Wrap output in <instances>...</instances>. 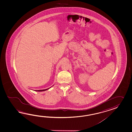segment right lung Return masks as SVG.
I'll return each mask as SVG.
<instances>
[{"label": "right lung", "instance_id": "obj_1", "mask_svg": "<svg viewBox=\"0 0 132 132\" xmlns=\"http://www.w3.org/2000/svg\"><path fill=\"white\" fill-rule=\"evenodd\" d=\"M51 87H52V86H51ZM51 87L49 88H48V89H44V90H35V91H36V92H43V91H45V90H48L49 89H50Z\"/></svg>", "mask_w": 132, "mask_h": 132}]
</instances>
